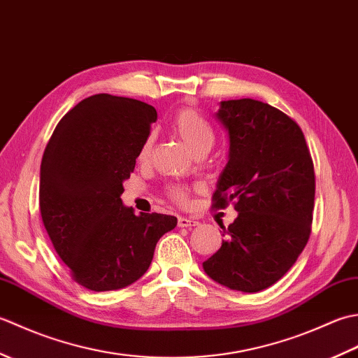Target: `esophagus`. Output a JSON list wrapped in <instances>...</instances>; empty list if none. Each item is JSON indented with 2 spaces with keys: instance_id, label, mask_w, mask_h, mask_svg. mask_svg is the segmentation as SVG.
<instances>
[{
  "instance_id": "obj_1",
  "label": "esophagus",
  "mask_w": 358,
  "mask_h": 358,
  "mask_svg": "<svg viewBox=\"0 0 358 358\" xmlns=\"http://www.w3.org/2000/svg\"><path fill=\"white\" fill-rule=\"evenodd\" d=\"M200 223L196 222L194 218H186V217H178V226L180 227H195L199 226Z\"/></svg>"
}]
</instances>
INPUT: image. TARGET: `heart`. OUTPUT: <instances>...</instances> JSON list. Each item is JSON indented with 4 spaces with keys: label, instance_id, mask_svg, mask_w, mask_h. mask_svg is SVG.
<instances>
[{
    "label": "heart",
    "instance_id": "obj_1",
    "mask_svg": "<svg viewBox=\"0 0 358 358\" xmlns=\"http://www.w3.org/2000/svg\"><path fill=\"white\" fill-rule=\"evenodd\" d=\"M173 131L177 134L186 146L192 152L200 149H210L214 143V129L209 124V121L200 115L195 109H183L180 110L173 118ZM150 150V141L144 144L141 149V157H146ZM171 196L178 203H185L187 199V192L185 187L173 186L169 191Z\"/></svg>",
    "mask_w": 358,
    "mask_h": 358
}]
</instances>
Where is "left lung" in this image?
I'll list each match as a JSON object with an SVG mask.
<instances>
[{
  "instance_id": "1",
  "label": "left lung",
  "mask_w": 358,
  "mask_h": 358,
  "mask_svg": "<svg viewBox=\"0 0 358 358\" xmlns=\"http://www.w3.org/2000/svg\"><path fill=\"white\" fill-rule=\"evenodd\" d=\"M215 117L229 154L212 199L217 209L234 201L238 217L222 226L226 240L203 269L234 291L260 292L292 268L309 240L313 158L300 126L268 103L222 101Z\"/></svg>"
}]
</instances>
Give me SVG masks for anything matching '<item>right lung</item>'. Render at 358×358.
Masks as SVG:
<instances>
[{
  "label": "right lung",
  "mask_w": 358,
  "mask_h": 358,
  "mask_svg": "<svg viewBox=\"0 0 358 358\" xmlns=\"http://www.w3.org/2000/svg\"><path fill=\"white\" fill-rule=\"evenodd\" d=\"M157 121V110L134 98L96 94L59 120L40 169L45 231L73 280L95 292L141 278L158 240L177 217L135 215L121 200Z\"/></svg>",
  "instance_id": "1"
}]
</instances>
